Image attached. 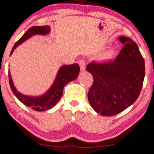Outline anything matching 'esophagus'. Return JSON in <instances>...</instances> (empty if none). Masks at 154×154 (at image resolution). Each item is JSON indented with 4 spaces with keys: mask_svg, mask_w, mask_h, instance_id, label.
I'll list each match as a JSON object with an SVG mask.
<instances>
[{
    "mask_svg": "<svg viewBox=\"0 0 154 154\" xmlns=\"http://www.w3.org/2000/svg\"><path fill=\"white\" fill-rule=\"evenodd\" d=\"M79 65H80V68L81 71H85L86 69V62L84 60H80L79 61Z\"/></svg>",
    "mask_w": 154,
    "mask_h": 154,
    "instance_id": "obj_1",
    "label": "esophagus"
}]
</instances>
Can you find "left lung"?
Segmentation results:
<instances>
[{
  "label": "left lung",
  "instance_id": "left-lung-1",
  "mask_svg": "<svg viewBox=\"0 0 154 154\" xmlns=\"http://www.w3.org/2000/svg\"><path fill=\"white\" fill-rule=\"evenodd\" d=\"M119 40L125 45L116 60L91 62L86 66L94 79L88 101L101 116H115L131 106L143 85L144 60L137 44L128 37L120 36Z\"/></svg>",
  "mask_w": 154,
  "mask_h": 154
}]
</instances>
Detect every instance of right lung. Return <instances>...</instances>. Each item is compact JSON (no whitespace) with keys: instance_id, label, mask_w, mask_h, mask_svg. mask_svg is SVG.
<instances>
[{"instance_id":"1","label":"right lung","mask_w":154,"mask_h":154,"mask_svg":"<svg viewBox=\"0 0 154 154\" xmlns=\"http://www.w3.org/2000/svg\"><path fill=\"white\" fill-rule=\"evenodd\" d=\"M50 32H51V28L49 26H34L30 27L14 45L10 55L18 45L22 44L32 35H38V34L45 35L49 34ZM79 71H80V66L78 64L65 65L61 66L59 69L52 86L50 87L49 89L45 93L39 96L25 95L19 92L14 86L10 71H9V81L12 92L21 103L28 107H30L33 110L42 112L51 109L57 104L63 95V88L69 82L73 81L77 78V76L79 75Z\"/></svg>"}]
</instances>
